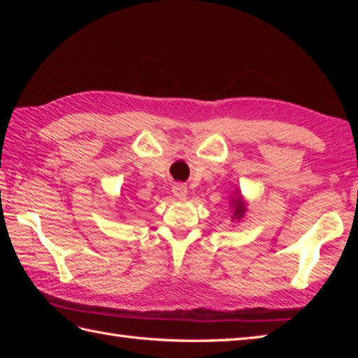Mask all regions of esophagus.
I'll list each match as a JSON object with an SVG mask.
<instances>
[{
  "instance_id": "1",
  "label": "esophagus",
  "mask_w": 358,
  "mask_h": 358,
  "mask_svg": "<svg viewBox=\"0 0 358 358\" xmlns=\"http://www.w3.org/2000/svg\"><path fill=\"white\" fill-rule=\"evenodd\" d=\"M172 192H173L175 196H177L178 200H185L186 195H187V189H186V186H183V185H175V186L172 187Z\"/></svg>"
}]
</instances>
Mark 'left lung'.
<instances>
[{
	"label": "left lung",
	"mask_w": 358,
	"mask_h": 358,
	"mask_svg": "<svg viewBox=\"0 0 358 358\" xmlns=\"http://www.w3.org/2000/svg\"><path fill=\"white\" fill-rule=\"evenodd\" d=\"M229 209H231V220H232V222H240V220H243V217H245V214H246L248 203H246L245 196L241 195L238 189L234 192V195H231Z\"/></svg>",
	"instance_id": "1"
}]
</instances>
